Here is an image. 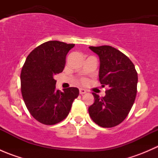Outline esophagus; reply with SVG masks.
Returning <instances> with one entry per match:
<instances>
[{
    "mask_svg": "<svg viewBox=\"0 0 158 158\" xmlns=\"http://www.w3.org/2000/svg\"><path fill=\"white\" fill-rule=\"evenodd\" d=\"M79 93H80L81 95H83V94L86 93V90L84 89H79Z\"/></svg>",
    "mask_w": 158,
    "mask_h": 158,
    "instance_id": "obj_1",
    "label": "esophagus"
}]
</instances>
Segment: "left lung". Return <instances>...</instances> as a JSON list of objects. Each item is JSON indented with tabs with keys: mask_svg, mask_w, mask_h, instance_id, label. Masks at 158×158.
Wrapping results in <instances>:
<instances>
[{
	"mask_svg": "<svg viewBox=\"0 0 158 158\" xmlns=\"http://www.w3.org/2000/svg\"><path fill=\"white\" fill-rule=\"evenodd\" d=\"M99 57V81L107 85L106 95L92 92L94 103L89 107L91 118L102 128H112L128 116L137 94L138 73L128 56L110 46L89 47Z\"/></svg>",
	"mask_w": 158,
	"mask_h": 158,
	"instance_id": "left-lung-1",
	"label": "left lung"
}]
</instances>
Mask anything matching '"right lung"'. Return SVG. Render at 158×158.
I'll use <instances>...</instances> for the list:
<instances>
[{"mask_svg": "<svg viewBox=\"0 0 158 158\" xmlns=\"http://www.w3.org/2000/svg\"><path fill=\"white\" fill-rule=\"evenodd\" d=\"M74 46L57 40L44 43L30 52L22 68L23 101L31 115L44 125H55L66 118L79 94L76 87L56 90L54 79L63 72L66 55Z\"/></svg>", "mask_w": 158, "mask_h": 158, "instance_id": "add662e5", "label": "right lung"}]
</instances>
